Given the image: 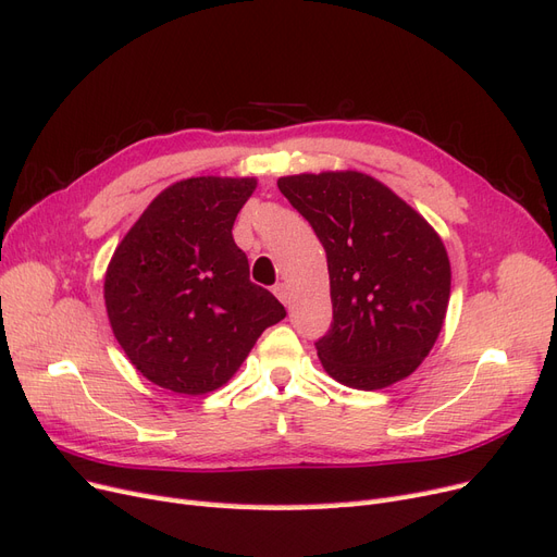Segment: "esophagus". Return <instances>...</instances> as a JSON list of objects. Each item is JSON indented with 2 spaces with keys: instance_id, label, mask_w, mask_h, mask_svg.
I'll list each match as a JSON object with an SVG mask.
<instances>
[{
  "instance_id": "34e87169",
  "label": "esophagus",
  "mask_w": 557,
  "mask_h": 557,
  "mask_svg": "<svg viewBox=\"0 0 557 557\" xmlns=\"http://www.w3.org/2000/svg\"><path fill=\"white\" fill-rule=\"evenodd\" d=\"M274 295L283 301L285 307L290 305V288H288V283H276V285H274Z\"/></svg>"
}]
</instances>
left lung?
<instances>
[{"instance_id":"left-lung-1","label":"left lung","mask_w":557,"mask_h":557,"mask_svg":"<svg viewBox=\"0 0 557 557\" xmlns=\"http://www.w3.org/2000/svg\"><path fill=\"white\" fill-rule=\"evenodd\" d=\"M327 252L332 325L315 342L325 372L381 391L413 374L442 332L450 262L430 223L360 172L278 178Z\"/></svg>"}]
</instances>
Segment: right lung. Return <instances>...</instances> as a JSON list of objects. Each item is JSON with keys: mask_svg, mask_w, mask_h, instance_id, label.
I'll use <instances>...</instances> for the list:
<instances>
[{"mask_svg": "<svg viewBox=\"0 0 557 557\" xmlns=\"http://www.w3.org/2000/svg\"><path fill=\"white\" fill-rule=\"evenodd\" d=\"M256 178L197 176L162 190L117 244L104 278L109 323L160 387L205 395L227 383L258 336L285 318L248 278L232 227Z\"/></svg>", "mask_w": 557, "mask_h": 557, "instance_id": "right-lung-1", "label": "right lung"}]
</instances>
